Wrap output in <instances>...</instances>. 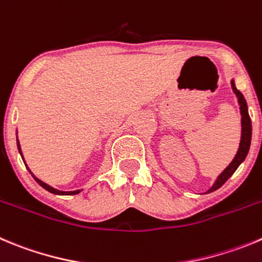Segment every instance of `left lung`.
<instances>
[{
  "label": "left lung",
  "mask_w": 262,
  "mask_h": 262,
  "mask_svg": "<svg viewBox=\"0 0 262 262\" xmlns=\"http://www.w3.org/2000/svg\"><path fill=\"white\" fill-rule=\"evenodd\" d=\"M231 87L234 90L235 95L237 97V101H239V105H241V113H242V140L241 144H239V149H237L236 156L234 157V160L231 161V164L226 167V169L222 171V174L220 175L215 181V183L213 184L212 188L208 191L209 192L215 191L218 189L220 187H222V184L227 181V179L231 177L232 174L235 172V170L239 167V165L246 160L247 155H248V150H249V145H251V138H252V124H251V118H249V114H248V107H247V101L246 98H244L243 93L241 91L237 90L235 87V83L234 80H231Z\"/></svg>",
  "instance_id": "8db88e82"
}]
</instances>
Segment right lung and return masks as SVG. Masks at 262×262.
Listing matches in <instances>:
<instances>
[{
	"label": "right lung",
	"mask_w": 262,
	"mask_h": 262,
	"mask_svg": "<svg viewBox=\"0 0 262 262\" xmlns=\"http://www.w3.org/2000/svg\"><path fill=\"white\" fill-rule=\"evenodd\" d=\"M18 149H19V152H20V145H19V141H18ZM20 155H21V152H20ZM31 174H32V172H31ZM32 177H33V178H35V181L37 182V183L42 187V188H45V189H47V191L52 192V193H54V195H76V193H79V192H80V191H79V189H78V191H71V192L58 191V189L53 188V187L48 186L47 183H44V182H41V181H40V179L36 178L35 175H32Z\"/></svg>",
	"instance_id": "1"
}]
</instances>
